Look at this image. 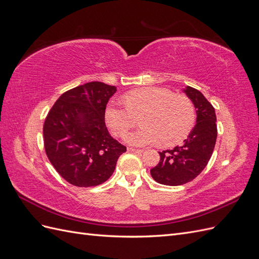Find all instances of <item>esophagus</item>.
Listing matches in <instances>:
<instances>
[{"instance_id":"esophagus-1","label":"esophagus","mask_w":259,"mask_h":259,"mask_svg":"<svg viewBox=\"0 0 259 259\" xmlns=\"http://www.w3.org/2000/svg\"><path fill=\"white\" fill-rule=\"evenodd\" d=\"M128 151H132V152H136V153H142L144 152L143 149H135V148H127Z\"/></svg>"}]
</instances>
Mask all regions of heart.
<instances>
[{
	"label": "heart",
	"mask_w": 259,
	"mask_h": 259,
	"mask_svg": "<svg viewBox=\"0 0 259 259\" xmlns=\"http://www.w3.org/2000/svg\"><path fill=\"white\" fill-rule=\"evenodd\" d=\"M123 103L125 107L111 101L105 110V121L113 135L123 136L142 115L139 122L143 127L124 137L131 145L175 146L190 134L195 122V108L190 98L164 88L131 91L123 96Z\"/></svg>",
	"instance_id": "heart-1"
}]
</instances>
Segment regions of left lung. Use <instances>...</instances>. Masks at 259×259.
I'll return each instance as SVG.
<instances>
[{
    "label": "left lung",
    "mask_w": 259,
    "mask_h": 259,
    "mask_svg": "<svg viewBox=\"0 0 259 259\" xmlns=\"http://www.w3.org/2000/svg\"><path fill=\"white\" fill-rule=\"evenodd\" d=\"M197 109V124L184 145L160 153V162L150 173L156 183L180 186L191 182L204 169L213 154L216 138L215 109L203 94L191 86L185 90Z\"/></svg>",
    "instance_id": "obj_1"
}]
</instances>
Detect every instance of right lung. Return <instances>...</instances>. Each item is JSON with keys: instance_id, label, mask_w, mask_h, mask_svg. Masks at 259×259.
Here are the masks:
<instances>
[{"instance_id": "obj_1", "label": "right lung", "mask_w": 259, "mask_h": 259, "mask_svg": "<svg viewBox=\"0 0 259 259\" xmlns=\"http://www.w3.org/2000/svg\"><path fill=\"white\" fill-rule=\"evenodd\" d=\"M115 92V86L101 82L76 86L62 94L46 116V155L69 184L93 187L105 183L126 151L105 123L107 103Z\"/></svg>"}]
</instances>
